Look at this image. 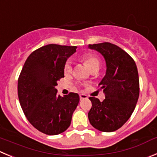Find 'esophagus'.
<instances>
[{
	"label": "esophagus",
	"instance_id": "34e87169",
	"mask_svg": "<svg viewBox=\"0 0 157 157\" xmlns=\"http://www.w3.org/2000/svg\"><path fill=\"white\" fill-rule=\"evenodd\" d=\"M87 96L86 94H80V99L82 100V99H87Z\"/></svg>",
	"mask_w": 157,
	"mask_h": 157
}]
</instances>
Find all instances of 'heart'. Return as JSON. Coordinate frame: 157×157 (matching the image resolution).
Returning <instances> with one entry per match:
<instances>
[{
	"instance_id": "obj_1",
	"label": "heart",
	"mask_w": 157,
	"mask_h": 157,
	"mask_svg": "<svg viewBox=\"0 0 157 157\" xmlns=\"http://www.w3.org/2000/svg\"><path fill=\"white\" fill-rule=\"evenodd\" d=\"M80 59V60L90 69L91 72L94 71V70H98V69L101 67V61L100 58L98 56L94 55V54H84V55L81 56ZM63 70L66 74H68V73H70L72 71L71 61H66L65 64H64Z\"/></svg>"
}]
</instances>
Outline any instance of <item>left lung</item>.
I'll return each mask as SVG.
<instances>
[{
	"label": "left lung",
	"mask_w": 157,
	"mask_h": 157,
	"mask_svg": "<svg viewBox=\"0 0 157 157\" xmlns=\"http://www.w3.org/2000/svg\"><path fill=\"white\" fill-rule=\"evenodd\" d=\"M102 54L107 66L106 74L99 83L105 98L89 99L92 107L88 112L90 123L101 132H114L131 117L140 95V80L134 59L118 45L110 42L89 45Z\"/></svg>",
	"instance_id": "1"
}]
</instances>
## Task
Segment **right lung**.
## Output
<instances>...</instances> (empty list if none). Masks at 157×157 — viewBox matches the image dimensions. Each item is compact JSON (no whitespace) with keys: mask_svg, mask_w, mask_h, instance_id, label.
<instances>
[{"mask_svg":"<svg viewBox=\"0 0 157 157\" xmlns=\"http://www.w3.org/2000/svg\"><path fill=\"white\" fill-rule=\"evenodd\" d=\"M76 46L49 44L32 52L17 80V95L28 121L46 135H58L69 128L80 101L78 94H57V81L64 77L67 58Z\"/></svg>","mask_w":157,"mask_h":157,"instance_id":"add662e5","label":"right lung"}]
</instances>
